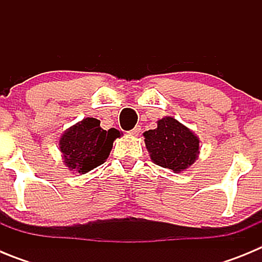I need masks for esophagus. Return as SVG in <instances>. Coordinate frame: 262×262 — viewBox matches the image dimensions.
<instances>
[{"mask_svg": "<svg viewBox=\"0 0 262 262\" xmlns=\"http://www.w3.org/2000/svg\"><path fill=\"white\" fill-rule=\"evenodd\" d=\"M140 133H142V127L136 126V127H134V128L131 129L128 134H129V135H133V136H138Z\"/></svg>", "mask_w": 262, "mask_h": 262, "instance_id": "34e87169", "label": "esophagus"}]
</instances>
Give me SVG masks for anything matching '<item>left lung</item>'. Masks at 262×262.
<instances>
[{"mask_svg":"<svg viewBox=\"0 0 262 262\" xmlns=\"http://www.w3.org/2000/svg\"><path fill=\"white\" fill-rule=\"evenodd\" d=\"M143 135L152 161L174 173L190 168L200 156V138L173 117L159 119L156 128Z\"/></svg>","mask_w":262,"mask_h":262,"instance_id":"8db88e82","label":"left lung"}]
</instances>
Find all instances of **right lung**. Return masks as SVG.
<instances>
[{
  "mask_svg": "<svg viewBox=\"0 0 262 262\" xmlns=\"http://www.w3.org/2000/svg\"><path fill=\"white\" fill-rule=\"evenodd\" d=\"M99 123L96 118H84L60 138V152L71 172L85 174L107 160L113 143L122 134L117 128L106 131Z\"/></svg>",
  "mask_w": 262,
  "mask_h": 262,
  "instance_id": "1",
  "label": "right lung"
}]
</instances>
